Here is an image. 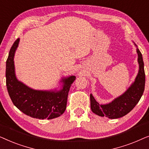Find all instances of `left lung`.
<instances>
[{
  "label": "left lung",
  "mask_w": 149,
  "mask_h": 149,
  "mask_svg": "<svg viewBox=\"0 0 149 149\" xmlns=\"http://www.w3.org/2000/svg\"><path fill=\"white\" fill-rule=\"evenodd\" d=\"M134 45L136 47L138 62L139 64V70L135 81L123 94L106 104H99L91 93V109L95 115L100 117L105 116L109 119H118L129 113L141 98L145 85L144 62L141 52L138 49L137 45L135 43Z\"/></svg>",
  "instance_id": "left-lung-1"
}]
</instances>
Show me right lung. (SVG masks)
<instances>
[{"label": "right lung", "instance_id": "add662e5", "mask_svg": "<svg viewBox=\"0 0 149 149\" xmlns=\"http://www.w3.org/2000/svg\"><path fill=\"white\" fill-rule=\"evenodd\" d=\"M19 42L17 38L10 49L6 62V85L13 104L25 115L39 119L60 117L66 108L67 97L76 77L71 75L61 79L62 87L52 90H36L18 80L15 75L14 56Z\"/></svg>", "mask_w": 149, "mask_h": 149}]
</instances>
